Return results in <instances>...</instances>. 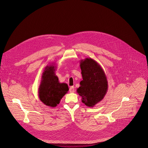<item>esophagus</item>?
<instances>
[{"instance_id": "1", "label": "esophagus", "mask_w": 148, "mask_h": 148, "mask_svg": "<svg viewBox=\"0 0 148 148\" xmlns=\"http://www.w3.org/2000/svg\"><path fill=\"white\" fill-rule=\"evenodd\" d=\"M69 92L70 93H74L75 92V88L73 86H72L69 88Z\"/></svg>"}]
</instances>
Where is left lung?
Returning <instances> with one entry per match:
<instances>
[{"mask_svg":"<svg viewBox=\"0 0 148 148\" xmlns=\"http://www.w3.org/2000/svg\"><path fill=\"white\" fill-rule=\"evenodd\" d=\"M83 80L77 89L85 106L93 107L101 101L108 90L106 73L100 65L91 58H85L80 62Z\"/></svg>","mask_w":148,"mask_h":148,"instance_id":"8db88e82","label":"left lung"}]
</instances>
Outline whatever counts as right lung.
<instances>
[{
	"instance_id": "1",
	"label": "right lung",
	"mask_w": 148,
	"mask_h": 148,
	"mask_svg": "<svg viewBox=\"0 0 148 148\" xmlns=\"http://www.w3.org/2000/svg\"><path fill=\"white\" fill-rule=\"evenodd\" d=\"M55 64L47 65L42 72V80L39 87V97L45 106L56 107L61 99L68 92L66 83H60L55 74Z\"/></svg>"
}]
</instances>
